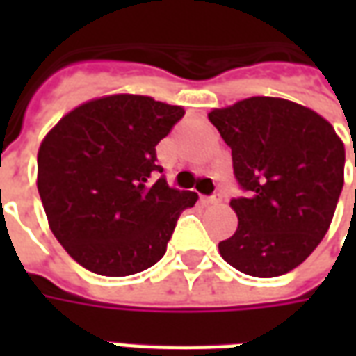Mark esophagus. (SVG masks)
Segmentation results:
<instances>
[{"label": "esophagus", "mask_w": 356, "mask_h": 356, "mask_svg": "<svg viewBox=\"0 0 356 356\" xmlns=\"http://www.w3.org/2000/svg\"><path fill=\"white\" fill-rule=\"evenodd\" d=\"M206 204H211V206H216V204H219L221 202V194H213V196H209V198H206Z\"/></svg>", "instance_id": "obj_1"}]
</instances>
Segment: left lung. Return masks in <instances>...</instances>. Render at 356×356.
I'll return each instance as SVG.
<instances>
[{"mask_svg":"<svg viewBox=\"0 0 356 356\" xmlns=\"http://www.w3.org/2000/svg\"><path fill=\"white\" fill-rule=\"evenodd\" d=\"M208 118L248 193L231 200L238 229L219 254L244 275L290 273L328 232L343 188V140L321 114L278 97H250Z\"/></svg>","mask_w":356,"mask_h":356,"instance_id":"left-lung-1","label":"left lung"}]
</instances>
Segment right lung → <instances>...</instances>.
<instances>
[{
  "instance_id": "add662e5",
  "label": "right lung",
  "mask_w": 356,
  "mask_h": 356,
  "mask_svg": "<svg viewBox=\"0 0 356 356\" xmlns=\"http://www.w3.org/2000/svg\"><path fill=\"white\" fill-rule=\"evenodd\" d=\"M185 114L147 95L118 93L70 110L38 150V191L49 229L81 267L129 276L165 254L198 194L150 181L156 145Z\"/></svg>"
}]
</instances>
